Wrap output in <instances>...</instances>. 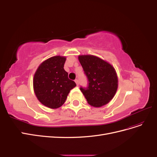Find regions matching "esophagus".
Listing matches in <instances>:
<instances>
[{
  "label": "esophagus",
  "mask_w": 157,
  "mask_h": 157,
  "mask_svg": "<svg viewBox=\"0 0 157 157\" xmlns=\"http://www.w3.org/2000/svg\"><path fill=\"white\" fill-rule=\"evenodd\" d=\"M75 82H76V84H77V85L78 86V85L79 84V83H78V79H75Z\"/></svg>",
  "instance_id": "esophagus-1"
}]
</instances>
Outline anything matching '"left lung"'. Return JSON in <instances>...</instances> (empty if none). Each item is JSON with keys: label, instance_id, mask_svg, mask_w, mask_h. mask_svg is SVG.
<instances>
[{"label": "left lung", "instance_id": "8db88e82", "mask_svg": "<svg viewBox=\"0 0 157 157\" xmlns=\"http://www.w3.org/2000/svg\"><path fill=\"white\" fill-rule=\"evenodd\" d=\"M78 60L88 79V87H80L88 103L95 107L106 105L118 88L115 69L107 61L92 55L79 56Z\"/></svg>", "mask_w": 157, "mask_h": 157}]
</instances>
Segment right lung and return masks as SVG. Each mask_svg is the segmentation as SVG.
Masks as SVG:
<instances>
[{"label":"right lung","mask_w":157,"mask_h":157,"mask_svg":"<svg viewBox=\"0 0 157 157\" xmlns=\"http://www.w3.org/2000/svg\"><path fill=\"white\" fill-rule=\"evenodd\" d=\"M65 57L57 56L43 61L33 78V88L39 101L46 107L57 109L65 103L76 83L69 79L64 70Z\"/></svg>","instance_id":"right-lung-1"}]
</instances>
